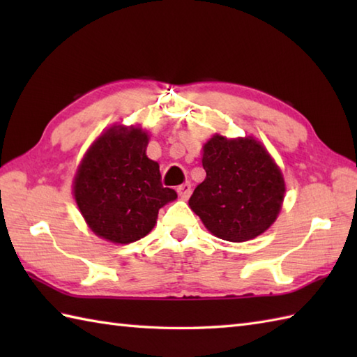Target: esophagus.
Masks as SVG:
<instances>
[{"mask_svg": "<svg viewBox=\"0 0 357 357\" xmlns=\"http://www.w3.org/2000/svg\"><path fill=\"white\" fill-rule=\"evenodd\" d=\"M178 195L181 196V199H188V196L192 195V184L184 183L183 185H179L178 187Z\"/></svg>", "mask_w": 357, "mask_h": 357, "instance_id": "obj_1", "label": "esophagus"}]
</instances>
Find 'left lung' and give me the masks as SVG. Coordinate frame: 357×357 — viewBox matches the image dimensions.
I'll use <instances>...</instances> for the list:
<instances>
[{
  "instance_id": "obj_1",
  "label": "left lung",
  "mask_w": 357,
  "mask_h": 357,
  "mask_svg": "<svg viewBox=\"0 0 357 357\" xmlns=\"http://www.w3.org/2000/svg\"><path fill=\"white\" fill-rule=\"evenodd\" d=\"M202 167L207 176L195 188L188 206L215 236L244 242L275 222L285 184L259 142L215 135L204 146Z\"/></svg>"
}]
</instances>
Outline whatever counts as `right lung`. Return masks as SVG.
I'll list each match as a JSON object with an SVG mask.
<instances>
[{"mask_svg":"<svg viewBox=\"0 0 357 357\" xmlns=\"http://www.w3.org/2000/svg\"><path fill=\"white\" fill-rule=\"evenodd\" d=\"M141 128L113 127L87 151L75 178V199L98 236L130 244L156 224L158 211L178 198L161 183L158 162L146 155Z\"/></svg>","mask_w":357,"mask_h":357,"instance_id":"1","label":"right lung"}]
</instances>
